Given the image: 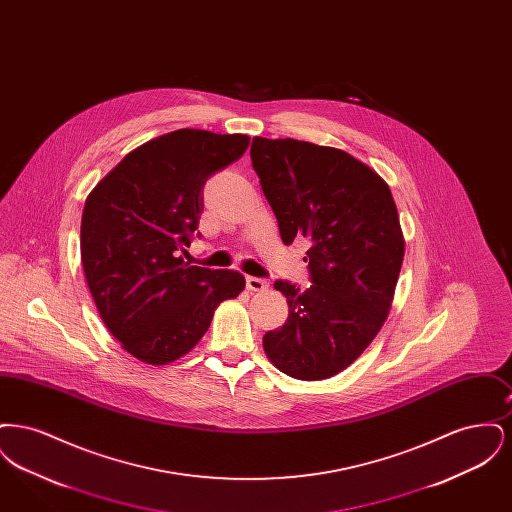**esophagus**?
<instances>
[{"label": "esophagus", "instance_id": "esophagus-1", "mask_svg": "<svg viewBox=\"0 0 512 512\" xmlns=\"http://www.w3.org/2000/svg\"><path fill=\"white\" fill-rule=\"evenodd\" d=\"M245 286L249 292H263V290H267L268 282L263 278H257V276H247Z\"/></svg>", "mask_w": 512, "mask_h": 512}]
</instances>
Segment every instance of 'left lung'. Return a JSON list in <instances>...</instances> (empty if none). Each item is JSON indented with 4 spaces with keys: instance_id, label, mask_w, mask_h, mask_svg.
<instances>
[{
    "instance_id": "left-lung-1",
    "label": "left lung",
    "mask_w": 512,
    "mask_h": 512,
    "mask_svg": "<svg viewBox=\"0 0 512 512\" xmlns=\"http://www.w3.org/2000/svg\"><path fill=\"white\" fill-rule=\"evenodd\" d=\"M251 163L282 242L307 240L313 286L278 280L290 315L270 330V363L297 380H326L345 370L386 322L405 255L390 186L336 147L255 136Z\"/></svg>"
}]
</instances>
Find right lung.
<instances>
[{"label": "right lung", "mask_w": 512, "mask_h": 512, "mask_svg": "<svg viewBox=\"0 0 512 512\" xmlns=\"http://www.w3.org/2000/svg\"><path fill=\"white\" fill-rule=\"evenodd\" d=\"M245 134L182 128L130 151L86 197L80 257L101 320L132 357L169 365L192 351L215 309L245 288L236 270L190 267L182 253L207 178L238 161Z\"/></svg>", "instance_id": "right-lung-1"}]
</instances>
